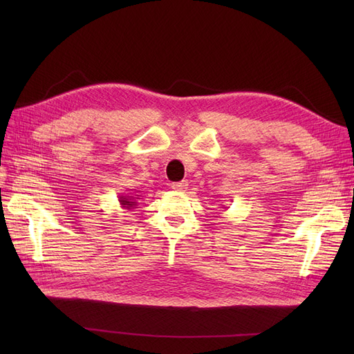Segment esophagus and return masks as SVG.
Segmentation results:
<instances>
[{
  "instance_id": "1",
  "label": "esophagus",
  "mask_w": 354,
  "mask_h": 354,
  "mask_svg": "<svg viewBox=\"0 0 354 354\" xmlns=\"http://www.w3.org/2000/svg\"><path fill=\"white\" fill-rule=\"evenodd\" d=\"M187 181H177V183H173L171 185V187H173L174 190H177V192H183V190H186L187 189Z\"/></svg>"
}]
</instances>
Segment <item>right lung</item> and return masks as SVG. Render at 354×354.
<instances>
[{"mask_svg": "<svg viewBox=\"0 0 354 354\" xmlns=\"http://www.w3.org/2000/svg\"><path fill=\"white\" fill-rule=\"evenodd\" d=\"M140 199V195H120V203L124 209H133L137 207V201Z\"/></svg>", "mask_w": 354, "mask_h": 354, "instance_id": "1", "label": "right lung"}]
</instances>
